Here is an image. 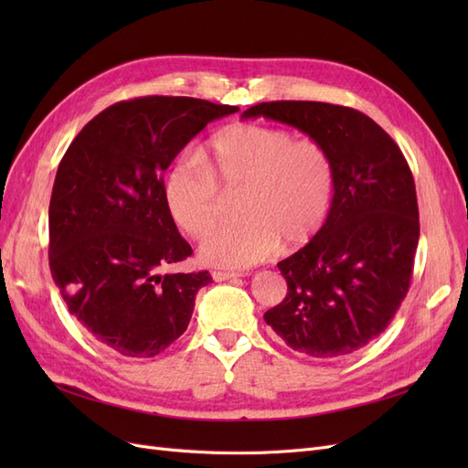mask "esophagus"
<instances>
[{
  "label": "esophagus",
  "instance_id": "obj_1",
  "mask_svg": "<svg viewBox=\"0 0 468 468\" xmlns=\"http://www.w3.org/2000/svg\"><path fill=\"white\" fill-rule=\"evenodd\" d=\"M236 277H242V273H236V271H212V279L222 282V281H229V279H236Z\"/></svg>",
  "mask_w": 468,
  "mask_h": 468
}]
</instances>
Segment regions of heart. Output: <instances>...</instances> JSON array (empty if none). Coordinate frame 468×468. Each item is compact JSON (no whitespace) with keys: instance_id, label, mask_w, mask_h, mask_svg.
Wrapping results in <instances>:
<instances>
[{"instance_id":"1","label":"heart","mask_w":468,"mask_h":468,"mask_svg":"<svg viewBox=\"0 0 468 468\" xmlns=\"http://www.w3.org/2000/svg\"><path fill=\"white\" fill-rule=\"evenodd\" d=\"M242 189L239 218L201 244L212 265L248 267L279 248L310 242L330 217L335 162L314 138L263 124H232L210 140L203 162L183 154L165 176V199L179 229L205 236L226 210L224 194Z\"/></svg>"}]
</instances>
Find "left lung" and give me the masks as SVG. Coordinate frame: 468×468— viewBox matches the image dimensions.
Here are the masks:
<instances>
[{
	"label": "left lung",
	"mask_w": 468,
	"mask_h": 468,
	"mask_svg": "<svg viewBox=\"0 0 468 468\" xmlns=\"http://www.w3.org/2000/svg\"><path fill=\"white\" fill-rule=\"evenodd\" d=\"M242 117L291 124L335 162L330 217L303 250L277 263L287 294L263 318L304 356L359 351L387 330L412 281L420 212L404 154L373 119L344 105L271 101Z\"/></svg>",
	"instance_id": "1"
}]
</instances>
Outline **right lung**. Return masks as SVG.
Listing matches in <instances>:
<instances>
[{"label":"right lung","instance_id":"1","mask_svg":"<svg viewBox=\"0 0 468 468\" xmlns=\"http://www.w3.org/2000/svg\"><path fill=\"white\" fill-rule=\"evenodd\" d=\"M239 111L148 95L93 117L66 150L48 208V263L69 314L124 357H154L187 330L208 271L160 269L193 250L169 212L164 172L193 136Z\"/></svg>","mask_w":468,"mask_h":468}]
</instances>
